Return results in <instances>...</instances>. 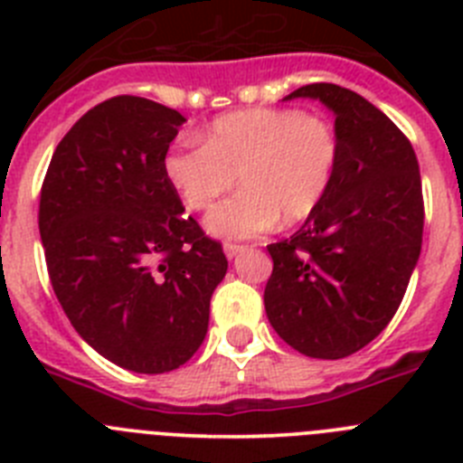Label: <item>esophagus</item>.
I'll list each match as a JSON object with an SVG mask.
<instances>
[{
    "instance_id": "esophagus-1",
    "label": "esophagus",
    "mask_w": 463,
    "mask_h": 463,
    "mask_svg": "<svg viewBox=\"0 0 463 463\" xmlns=\"http://www.w3.org/2000/svg\"><path fill=\"white\" fill-rule=\"evenodd\" d=\"M243 250H245V245L224 243V255H227V260H234V257H239Z\"/></svg>"
}]
</instances>
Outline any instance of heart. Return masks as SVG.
I'll return each mask as SVG.
<instances>
[{
    "mask_svg": "<svg viewBox=\"0 0 463 463\" xmlns=\"http://www.w3.org/2000/svg\"><path fill=\"white\" fill-rule=\"evenodd\" d=\"M334 127L294 109L234 110L208 127L202 146H181L165 157V174L190 211H206L234 187V199L208 213L218 239H252L282 218L297 224L325 202L338 169Z\"/></svg>",
    "mask_w": 463,
    "mask_h": 463,
    "instance_id": "heart-1",
    "label": "heart"
}]
</instances>
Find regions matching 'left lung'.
I'll list each match as a JSON object with an SVG mask.
<instances>
[{
  "mask_svg": "<svg viewBox=\"0 0 463 463\" xmlns=\"http://www.w3.org/2000/svg\"><path fill=\"white\" fill-rule=\"evenodd\" d=\"M336 116L338 169L297 234L267 245L273 273L264 308L306 357L343 359L390 325L420 260L422 178L399 127L362 94L334 83L294 90Z\"/></svg>",
  "mask_w": 463,
  "mask_h": 463,
  "instance_id": "8db88e82",
  "label": "left lung"
}]
</instances>
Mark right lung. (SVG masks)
Wrapping results in <instances>:
<instances>
[{"label":"right lung","mask_w":463,"mask_h":463,"mask_svg":"<svg viewBox=\"0 0 463 463\" xmlns=\"http://www.w3.org/2000/svg\"><path fill=\"white\" fill-rule=\"evenodd\" d=\"M185 118L113 97L60 141L41 187L48 276L73 329L134 373H166L199 350L227 257L187 218L165 174Z\"/></svg>","instance_id":"add662e5"}]
</instances>
